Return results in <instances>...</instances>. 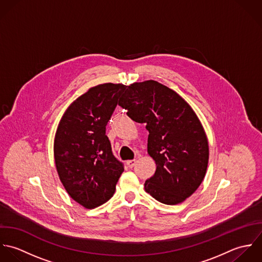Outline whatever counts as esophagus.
Masks as SVG:
<instances>
[{"label": "esophagus", "mask_w": 262, "mask_h": 262, "mask_svg": "<svg viewBox=\"0 0 262 262\" xmlns=\"http://www.w3.org/2000/svg\"><path fill=\"white\" fill-rule=\"evenodd\" d=\"M126 164L129 168H133L137 164V160H128V161H126Z\"/></svg>", "instance_id": "obj_1"}]
</instances>
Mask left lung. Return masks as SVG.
Segmentation results:
<instances>
[{
    "label": "left lung",
    "mask_w": 262,
    "mask_h": 262,
    "mask_svg": "<svg viewBox=\"0 0 262 262\" xmlns=\"http://www.w3.org/2000/svg\"><path fill=\"white\" fill-rule=\"evenodd\" d=\"M118 105L149 130L148 154L157 168L145 182L146 192L165 205L184 202L203 182L209 163V142L196 113L153 80L130 84Z\"/></svg>",
    "instance_id": "left-lung-1"
}]
</instances>
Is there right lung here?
Instances as JSON below:
<instances>
[{"label": "right lung", "instance_id": "obj_1", "mask_svg": "<svg viewBox=\"0 0 262 262\" xmlns=\"http://www.w3.org/2000/svg\"><path fill=\"white\" fill-rule=\"evenodd\" d=\"M125 88L112 83L90 88L67 108L57 125L56 171L68 194L85 209L109 201L124 170L112 154L105 130Z\"/></svg>", "mask_w": 262, "mask_h": 262}]
</instances>
